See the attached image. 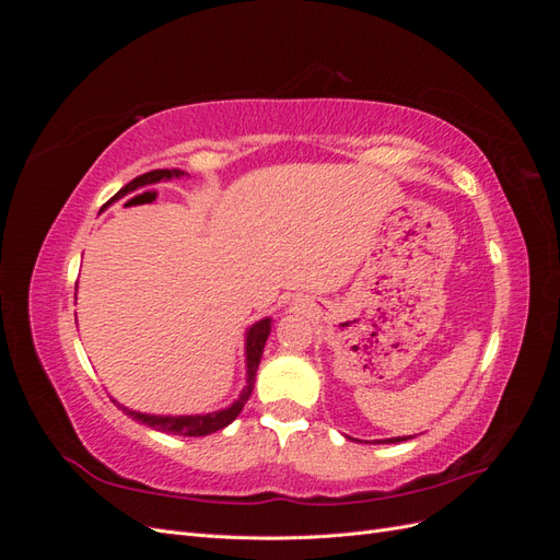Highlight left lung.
I'll list each match as a JSON object with an SVG mask.
<instances>
[{
    "mask_svg": "<svg viewBox=\"0 0 560 560\" xmlns=\"http://www.w3.org/2000/svg\"><path fill=\"white\" fill-rule=\"evenodd\" d=\"M406 439H411V436H393V439H385L387 444H399V442H406Z\"/></svg>",
    "mask_w": 560,
    "mask_h": 560,
    "instance_id": "obj_1",
    "label": "left lung"
}]
</instances>
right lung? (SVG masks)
Here are the masks:
<instances>
[{
  "mask_svg": "<svg viewBox=\"0 0 560 560\" xmlns=\"http://www.w3.org/2000/svg\"><path fill=\"white\" fill-rule=\"evenodd\" d=\"M186 173L184 171H177V167H173V171H151V173H144L140 177H135L132 182H128L121 191H118L112 200H118L121 196L140 189V186H147V184H156L161 179H173V177H184ZM109 200V202H112ZM107 202V206H109ZM270 334V317H264L259 322H254V325L247 329L245 334V362H247V385L243 387L241 397L235 399L231 406H226V409L222 411H212V413H202V416H149V413H138V411H130L126 409V406L118 404V409H124L128 416H132L135 420H140L142 425L147 428H154L159 432H171V434H179V436H206V434H212L217 430H224L226 425H231V422L238 418V413L243 411L245 401L249 399L252 389H254V376H257V369H259V362H261V352H264V346H266V338ZM116 404V401H114Z\"/></svg>",
  "mask_w": 560,
  "mask_h": 560,
  "instance_id": "1",
  "label": "right lung"
}]
</instances>
